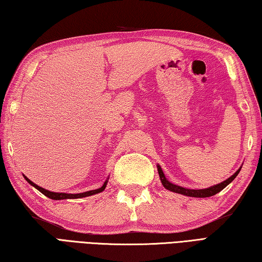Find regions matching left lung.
I'll return each mask as SVG.
<instances>
[{
    "label": "left lung",
    "mask_w": 262,
    "mask_h": 262,
    "mask_svg": "<svg viewBox=\"0 0 262 262\" xmlns=\"http://www.w3.org/2000/svg\"><path fill=\"white\" fill-rule=\"evenodd\" d=\"M157 168H158V173H159V178L161 183H163L164 187L169 190V191H173V192H177V193H181V194H184V196H189V197H197V198H205V197H211L214 196V194H216L217 192H220L222 189H225L228 184L230 182L234 181V179L238 175L241 168L237 170V172L232 175V177L228 178L226 181H223V182L219 183L216 185H213V187L210 188H206V189H187V188H182L180 187V185L174 184L172 182H169V181L165 178V174L163 172V169H161L160 166L158 165L157 166Z\"/></svg>",
    "instance_id": "8db88e82"
}]
</instances>
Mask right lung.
<instances>
[{"label": "right lung", "mask_w": 262, "mask_h": 262, "mask_svg": "<svg viewBox=\"0 0 262 262\" xmlns=\"http://www.w3.org/2000/svg\"><path fill=\"white\" fill-rule=\"evenodd\" d=\"M24 178L27 181L28 183L31 185H33L35 189L39 190L41 193H43L45 196H47L50 199H54V201H60V199H74V198H83V197H88V196H93V194H96L98 192H102L104 189H105L106 184H107V180L104 182V184L102 185L101 188L98 189H95V190H90V191H85V192H81V193H65V192H52L49 191V190H46L43 188L39 187V185H36L35 183H33L30 179H27L25 175H24Z\"/></svg>", "instance_id": "add662e5"}]
</instances>
